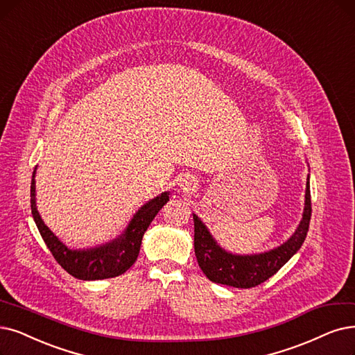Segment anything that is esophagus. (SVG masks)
Listing matches in <instances>:
<instances>
[{"label":"esophagus","mask_w":355,"mask_h":355,"mask_svg":"<svg viewBox=\"0 0 355 355\" xmlns=\"http://www.w3.org/2000/svg\"><path fill=\"white\" fill-rule=\"evenodd\" d=\"M179 187H180L182 191H187V192H188V191H191V189H193V188L196 187V182H195L193 178L187 176V178H182V179H180Z\"/></svg>","instance_id":"1"}]
</instances>
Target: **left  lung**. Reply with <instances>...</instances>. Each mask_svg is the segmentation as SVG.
I'll return each mask as SVG.
<instances>
[{"label": "left lung", "mask_w": 355, "mask_h": 355, "mask_svg": "<svg viewBox=\"0 0 355 355\" xmlns=\"http://www.w3.org/2000/svg\"><path fill=\"white\" fill-rule=\"evenodd\" d=\"M310 217L311 201L309 176L306 182L304 209L300 224L297 225L295 232L290 236L287 242L271 250L253 254H234L227 252L212 237L201 218L193 214V246L196 261L200 263L202 272L212 282L236 288L257 287L261 282L277 274L299 252L309 232Z\"/></svg>", "instance_id": "8db88e82"}]
</instances>
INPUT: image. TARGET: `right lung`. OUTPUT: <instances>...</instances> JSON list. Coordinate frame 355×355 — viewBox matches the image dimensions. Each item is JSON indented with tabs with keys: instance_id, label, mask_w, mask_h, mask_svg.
<instances>
[{
	"instance_id": "obj_1",
	"label": "right lung",
	"mask_w": 355,
	"mask_h": 355,
	"mask_svg": "<svg viewBox=\"0 0 355 355\" xmlns=\"http://www.w3.org/2000/svg\"><path fill=\"white\" fill-rule=\"evenodd\" d=\"M35 176L36 167L31 185V207L37 230L56 262L69 275L83 281L113 278L128 271L138 258L141 240H143L146 230L148 229V225L151 224L154 217L157 216V212L168 201L170 195L168 192H163L159 196L153 198L147 204H144L135 212L128 225L125 227L122 234L110 240V242L89 249H69L49 230V227L44 223L39 214L36 207Z\"/></svg>"
}]
</instances>
